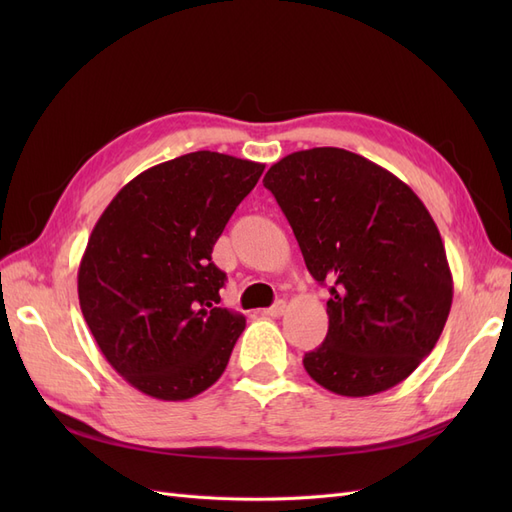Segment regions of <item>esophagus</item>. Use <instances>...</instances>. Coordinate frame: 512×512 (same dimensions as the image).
<instances>
[{
	"mask_svg": "<svg viewBox=\"0 0 512 512\" xmlns=\"http://www.w3.org/2000/svg\"><path fill=\"white\" fill-rule=\"evenodd\" d=\"M286 312V301H277L275 305H271L269 309H265V316L269 318H280Z\"/></svg>",
	"mask_w": 512,
	"mask_h": 512,
	"instance_id": "34e87169",
	"label": "esophagus"
}]
</instances>
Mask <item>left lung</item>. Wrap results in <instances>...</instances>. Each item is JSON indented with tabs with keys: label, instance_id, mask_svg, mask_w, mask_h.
I'll return each mask as SVG.
<instances>
[{
	"label": "left lung",
	"instance_id": "1",
	"mask_svg": "<svg viewBox=\"0 0 512 512\" xmlns=\"http://www.w3.org/2000/svg\"><path fill=\"white\" fill-rule=\"evenodd\" d=\"M307 271L329 284V333L303 356L324 389L367 397L393 389L438 344L453 303L440 230L389 170L337 147L294 151L265 179Z\"/></svg>",
	"mask_w": 512,
	"mask_h": 512
}]
</instances>
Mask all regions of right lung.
I'll use <instances>...</instances> for the list:
<instances>
[{
  "instance_id": "right-lung-1",
  "label": "right lung",
  "mask_w": 512,
  "mask_h": 512,
  "mask_svg": "<svg viewBox=\"0 0 512 512\" xmlns=\"http://www.w3.org/2000/svg\"><path fill=\"white\" fill-rule=\"evenodd\" d=\"M265 164L194 151L123 185L91 230L79 303L106 361L141 393L183 401L218 382L245 329L220 307L211 252Z\"/></svg>"
}]
</instances>
